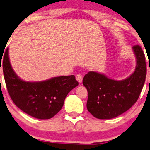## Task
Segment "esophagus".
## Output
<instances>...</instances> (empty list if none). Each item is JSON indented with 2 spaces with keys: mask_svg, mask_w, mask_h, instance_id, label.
I'll return each mask as SVG.
<instances>
[{
  "mask_svg": "<svg viewBox=\"0 0 150 150\" xmlns=\"http://www.w3.org/2000/svg\"><path fill=\"white\" fill-rule=\"evenodd\" d=\"M76 80L78 81L79 83L82 82V76L81 75H76Z\"/></svg>",
  "mask_w": 150,
  "mask_h": 150,
  "instance_id": "34e87169",
  "label": "esophagus"
}]
</instances>
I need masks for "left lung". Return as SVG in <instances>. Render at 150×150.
<instances>
[{
  "label": "left lung",
  "instance_id": "obj_1",
  "mask_svg": "<svg viewBox=\"0 0 150 150\" xmlns=\"http://www.w3.org/2000/svg\"><path fill=\"white\" fill-rule=\"evenodd\" d=\"M132 49L136 66L127 78L117 81L94 71L88 72L83 78V85L88 91L87 109L96 118L118 116L129 109L139 98L147 74L145 57L140 45H134Z\"/></svg>",
  "mask_w": 150,
  "mask_h": 150
}]
</instances>
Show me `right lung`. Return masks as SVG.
I'll list each match as a JSON object with an SVG mask.
<instances>
[{
	"label": "right lung",
	"mask_w": 150,
	"mask_h": 150,
	"mask_svg": "<svg viewBox=\"0 0 150 150\" xmlns=\"http://www.w3.org/2000/svg\"><path fill=\"white\" fill-rule=\"evenodd\" d=\"M8 50L7 48L5 52L3 70L11 99L23 112L36 118L50 119L54 116L62 109L68 93L78 85L75 77H55L35 82L23 81L12 69Z\"/></svg>",
	"instance_id": "obj_1"
}]
</instances>
